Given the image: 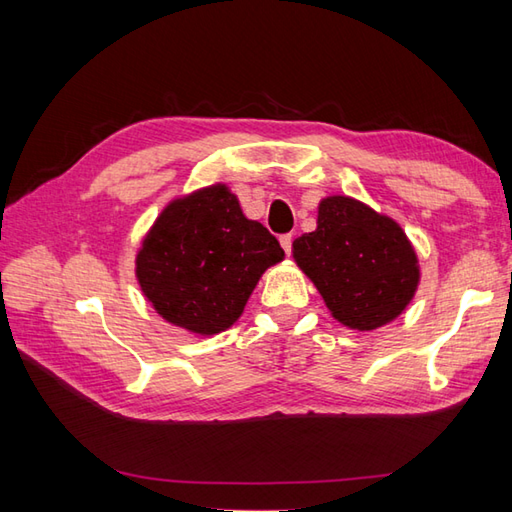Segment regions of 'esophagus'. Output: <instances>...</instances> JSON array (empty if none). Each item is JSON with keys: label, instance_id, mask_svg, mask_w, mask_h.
<instances>
[{"label": "esophagus", "instance_id": "obj_1", "mask_svg": "<svg viewBox=\"0 0 512 512\" xmlns=\"http://www.w3.org/2000/svg\"><path fill=\"white\" fill-rule=\"evenodd\" d=\"M279 244H281V248L286 250V255H290V253H292V235H290V233L281 235V237H279Z\"/></svg>", "mask_w": 512, "mask_h": 512}]
</instances>
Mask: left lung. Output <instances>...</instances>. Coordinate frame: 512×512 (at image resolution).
<instances>
[{
  "instance_id": "obj_1",
  "label": "left lung",
  "mask_w": 512,
  "mask_h": 512,
  "mask_svg": "<svg viewBox=\"0 0 512 512\" xmlns=\"http://www.w3.org/2000/svg\"><path fill=\"white\" fill-rule=\"evenodd\" d=\"M292 255L332 317L352 330L394 321L420 281L418 257L402 228L345 195L319 204L317 231L297 237Z\"/></svg>"
}]
</instances>
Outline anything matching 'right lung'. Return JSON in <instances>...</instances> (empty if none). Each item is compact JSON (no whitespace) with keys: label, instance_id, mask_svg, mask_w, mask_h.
Wrapping results in <instances>:
<instances>
[{"label":"right lung","instance_id":"right-lung-1","mask_svg":"<svg viewBox=\"0 0 512 512\" xmlns=\"http://www.w3.org/2000/svg\"><path fill=\"white\" fill-rule=\"evenodd\" d=\"M284 248L264 224L246 220L224 184L173 200L147 233L136 277L162 319L217 334L239 319L250 292Z\"/></svg>","mask_w":512,"mask_h":512}]
</instances>
